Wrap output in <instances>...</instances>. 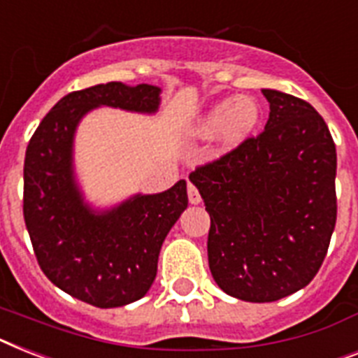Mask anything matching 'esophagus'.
<instances>
[{"mask_svg": "<svg viewBox=\"0 0 358 358\" xmlns=\"http://www.w3.org/2000/svg\"><path fill=\"white\" fill-rule=\"evenodd\" d=\"M187 196H189V202L191 204H200V193H199V189L194 187L193 184H189L187 185Z\"/></svg>", "mask_w": 358, "mask_h": 358, "instance_id": "34e87169", "label": "esophagus"}]
</instances>
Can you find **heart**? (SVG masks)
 Here are the masks:
<instances>
[{
	"instance_id": "heart-1",
	"label": "heart",
	"mask_w": 358,
	"mask_h": 358,
	"mask_svg": "<svg viewBox=\"0 0 358 358\" xmlns=\"http://www.w3.org/2000/svg\"><path fill=\"white\" fill-rule=\"evenodd\" d=\"M257 121H259V108L252 99H229L206 113L194 127V134L200 138H213L226 130L228 138L237 141L252 132Z\"/></svg>"
}]
</instances>
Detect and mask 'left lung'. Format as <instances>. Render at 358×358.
Segmentation results:
<instances>
[{
    "instance_id": "1",
    "label": "left lung",
    "mask_w": 358,
    "mask_h": 358,
    "mask_svg": "<svg viewBox=\"0 0 358 358\" xmlns=\"http://www.w3.org/2000/svg\"><path fill=\"white\" fill-rule=\"evenodd\" d=\"M268 121L189 178L211 226L208 261L226 294L243 301L281 300L313 281L336 222V149L307 101L263 90Z\"/></svg>"
}]
</instances>
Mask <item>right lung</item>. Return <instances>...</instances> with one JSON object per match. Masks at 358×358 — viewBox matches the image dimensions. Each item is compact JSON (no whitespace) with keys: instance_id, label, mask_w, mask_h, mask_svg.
<instances>
[{"instance_id":"add662e5","label":"right lung","mask_w":358,"mask_h":358,"mask_svg":"<svg viewBox=\"0 0 358 358\" xmlns=\"http://www.w3.org/2000/svg\"><path fill=\"white\" fill-rule=\"evenodd\" d=\"M158 86L97 84L71 92L38 124L23 164V219L42 272L77 300L110 309L143 298L158 270L165 237L187 208L180 180L156 194H134L95 211L73 174L78 121L97 106L154 113Z\"/></svg>"}]
</instances>
